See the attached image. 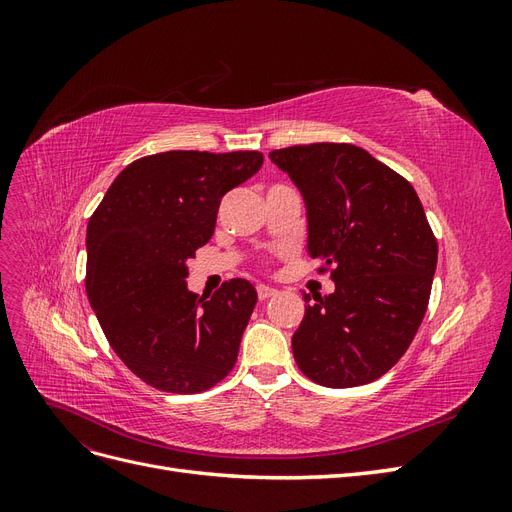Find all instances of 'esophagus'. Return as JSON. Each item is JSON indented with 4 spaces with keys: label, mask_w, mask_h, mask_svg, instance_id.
Returning <instances> with one entry per match:
<instances>
[{
    "label": "esophagus",
    "mask_w": 512,
    "mask_h": 512,
    "mask_svg": "<svg viewBox=\"0 0 512 512\" xmlns=\"http://www.w3.org/2000/svg\"><path fill=\"white\" fill-rule=\"evenodd\" d=\"M256 292H258V299L260 301H267V299H271L273 294L277 292L275 288H271V286H265V284H260L258 288H256Z\"/></svg>",
    "instance_id": "esophagus-1"
}]
</instances>
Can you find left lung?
I'll use <instances>...</instances> for the list:
<instances>
[{
	"instance_id": "left-lung-1",
	"label": "left lung",
	"mask_w": 512,
	"mask_h": 512,
	"mask_svg": "<svg viewBox=\"0 0 512 512\" xmlns=\"http://www.w3.org/2000/svg\"><path fill=\"white\" fill-rule=\"evenodd\" d=\"M271 162L301 190L307 250L335 292L303 294L292 354L329 389L374 382L389 371L427 312L438 241L408 179L350 143L275 149Z\"/></svg>"
}]
</instances>
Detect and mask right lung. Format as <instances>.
<instances>
[{
  "label": "right lung",
  "mask_w": 512,
  "mask_h": 512,
  "mask_svg": "<svg viewBox=\"0 0 512 512\" xmlns=\"http://www.w3.org/2000/svg\"><path fill=\"white\" fill-rule=\"evenodd\" d=\"M260 151H164L121 170L87 224V297L126 367L166 393H200L237 363L258 294L230 280L188 290L185 262L218 220L226 192L258 173Z\"/></svg>",
  "instance_id": "obj_1"
}]
</instances>
